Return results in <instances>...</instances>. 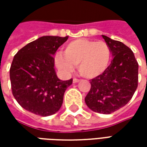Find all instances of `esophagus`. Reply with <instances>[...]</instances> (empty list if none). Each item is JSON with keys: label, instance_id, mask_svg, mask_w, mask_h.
<instances>
[{"label": "esophagus", "instance_id": "esophagus-1", "mask_svg": "<svg viewBox=\"0 0 147 147\" xmlns=\"http://www.w3.org/2000/svg\"><path fill=\"white\" fill-rule=\"evenodd\" d=\"M80 81V80H79V79H76V78H74V79H73V83H79Z\"/></svg>", "mask_w": 147, "mask_h": 147}]
</instances>
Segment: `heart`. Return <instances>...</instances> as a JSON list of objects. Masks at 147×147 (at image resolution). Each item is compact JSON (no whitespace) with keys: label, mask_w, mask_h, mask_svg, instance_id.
I'll return each mask as SVG.
<instances>
[{"label":"heart","mask_w":147,"mask_h":147,"mask_svg":"<svg viewBox=\"0 0 147 147\" xmlns=\"http://www.w3.org/2000/svg\"><path fill=\"white\" fill-rule=\"evenodd\" d=\"M110 47L103 41L80 38L71 41L65 45L64 53L55 55L57 67L64 73H71L76 65L81 76L88 79L104 73L110 64Z\"/></svg>","instance_id":"1"}]
</instances>
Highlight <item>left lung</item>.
<instances>
[{
	"label": "left lung",
	"mask_w": 147,
	"mask_h": 147,
	"mask_svg": "<svg viewBox=\"0 0 147 147\" xmlns=\"http://www.w3.org/2000/svg\"><path fill=\"white\" fill-rule=\"evenodd\" d=\"M110 47L113 61L104 73L90 80L85 98L91 110L110 114L127 104L138 86L139 64L132 50L119 41L102 35Z\"/></svg>",
	"instance_id": "1"
}]
</instances>
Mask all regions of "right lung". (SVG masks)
Instances as JSON below:
<instances>
[{"label": "right lung", "mask_w": 147, "mask_h": 147, "mask_svg": "<svg viewBox=\"0 0 147 147\" xmlns=\"http://www.w3.org/2000/svg\"><path fill=\"white\" fill-rule=\"evenodd\" d=\"M68 36H43L28 43L15 55L10 67L12 94L26 110L42 117L61 109L72 79L61 81L54 69L57 49Z\"/></svg>", "instance_id": "add662e5"}]
</instances>
